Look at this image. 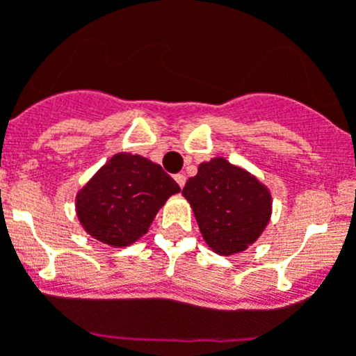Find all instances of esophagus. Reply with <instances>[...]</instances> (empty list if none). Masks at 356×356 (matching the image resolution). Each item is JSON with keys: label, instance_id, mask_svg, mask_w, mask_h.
<instances>
[{"label": "esophagus", "instance_id": "obj_1", "mask_svg": "<svg viewBox=\"0 0 356 356\" xmlns=\"http://www.w3.org/2000/svg\"><path fill=\"white\" fill-rule=\"evenodd\" d=\"M175 180H176V184H178L181 188H184L185 187V181H187V178H185L184 172H178V175L175 176Z\"/></svg>", "mask_w": 356, "mask_h": 356}]
</instances>
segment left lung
<instances>
[{
	"label": "left lung",
	"mask_w": 356,
	"mask_h": 356,
	"mask_svg": "<svg viewBox=\"0 0 356 356\" xmlns=\"http://www.w3.org/2000/svg\"><path fill=\"white\" fill-rule=\"evenodd\" d=\"M181 194L191 203L204 242L220 256L245 250L265 231L272 215L268 188L220 156L200 164Z\"/></svg>",
	"instance_id": "obj_1"
}]
</instances>
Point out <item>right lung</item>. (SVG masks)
Segmentation results:
<instances>
[{
	"label": "right lung",
	"instance_id": "right-lung-1",
	"mask_svg": "<svg viewBox=\"0 0 356 356\" xmlns=\"http://www.w3.org/2000/svg\"><path fill=\"white\" fill-rule=\"evenodd\" d=\"M176 192L178 184L159 164L116 153L77 192V217L99 242L127 247L148 231L159 208Z\"/></svg>",
	"mask_w": 356,
	"mask_h": 356
}]
</instances>
